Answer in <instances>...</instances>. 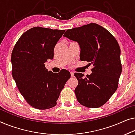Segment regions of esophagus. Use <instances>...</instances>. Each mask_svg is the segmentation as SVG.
Returning <instances> with one entry per match:
<instances>
[{
	"instance_id": "34e87169",
	"label": "esophagus",
	"mask_w": 135,
	"mask_h": 135,
	"mask_svg": "<svg viewBox=\"0 0 135 135\" xmlns=\"http://www.w3.org/2000/svg\"><path fill=\"white\" fill-rule=\"evenodd\" d=\"M70 73H71V77H73L74 76V73L73 72H70Z\"/></svg>"
}]
</instances>
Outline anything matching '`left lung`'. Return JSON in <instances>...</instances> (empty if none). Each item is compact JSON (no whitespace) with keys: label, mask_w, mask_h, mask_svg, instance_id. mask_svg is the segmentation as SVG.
I'll list each match as a JSON object with an SVG mask.
<instances>
[{"label":"left lung","mask_w":135,"mask_h":135,"mask_svg":"<svg viewBox=\"0 0 135 135\" xmlns=\"http://www.w3.org/2000/svg\"><path fill=\"white\" fill-rule=\"evenodd\" d=\"M78 43L80 60L93 64L92 73H75L78 81L75 92L78 102L90 108L107 102L117 90L122 73L120 49L114 36L102 26L90 23L68 29L64 35Z\"/></svg>","instance_id":"8db88e82"}]
</instances>
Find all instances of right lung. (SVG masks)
I'll list each match as a JSON object with an SVG mask.
<instances>
[{"mask_svg": "<svg viewBox=\"0 0 135 135\" xmlns=\"http://www.w3.org/2000/svg\"><path fill=\"white\" fill-rule=\"evenodd\" d=\"M65 30L35 27L21 36L11 53L12 76L24 99L38 109L57 105V100L71 76L67 70L48 71L45 63L54 57L56 45Z\"/></svg>", "mask_w": 135, "mask_h": 135, "instance_id": "add662e5", "label": "right lung"}]
</instances>
